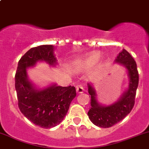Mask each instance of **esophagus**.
I'll return each mask as SVG.
<instances>
[{"mask_svg":"<svg viewBox=\"0 0 149 149\" xmlns=\"http://www.w3.org/2000/svg\"><path fill=\"white\" fill-rule=\"evenodd\" d=\"M76 91H77L79 94H81V93H83L84 91V87L82 86H78L76 87Z\"/></svg>","mask_w":149,"mask_h":149,"instance_id":"obj_1","label":"esophagus"}]
</instances>
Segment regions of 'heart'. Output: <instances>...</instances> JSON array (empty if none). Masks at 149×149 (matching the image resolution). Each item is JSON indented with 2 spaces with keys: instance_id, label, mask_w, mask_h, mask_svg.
I'll return each instance as SVG.
<instances>
[{
  "instance_id": "obj_1",
  "label": "heart",
  "mask_w": 149,
  "mask_h": 149,
  "mask_svg": "<svg viewBox=\"0 0 149 149\" xmlns=\"http://www.w3.org/2000/svg\"><path fill=\"white\" fill-rule=\"evenodd\" d=\"M99 56L97 53H93L84 57L82 59L79 60L76 63L75 66L77 69L88 68L91 66L94 65L98 61Z\"/></svg>"
}]
</instances>
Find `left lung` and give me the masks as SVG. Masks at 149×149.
Segmentation results:
<instances>
[{
	"label": "left lung",
	"mask_w": 149,
	"mask_h": 149,
	"mask_svg": "<svg viewBox=\"0 0 149 149\" xmlns=\"http://www.w3.org/2000/svg\"><path fill=\"white\" fill-rule=\"evenodd\" d=\"M115 62L125 66L130 78L128 89L123 94L119 101L109 106L100 104L96 99L95 90L88 84L91 106L88 112V116L95 125L104 128L112 127L130 113L135 104L136 90L139 86V76L137 65L130 54L123 49L115 59Z\"/></svg>",
	"instance_id": "8db88e82"
}]
</instances>
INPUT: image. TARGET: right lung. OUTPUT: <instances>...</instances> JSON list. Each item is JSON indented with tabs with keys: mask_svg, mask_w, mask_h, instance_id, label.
<instances>
[{
	"mask_svg": "<svg viewBox=\"0 0 149 149\" xmlns=\"http://www.w3.org/2000/svg\"><path fill=\"white\" fill-rule=\"evenodd\" d=\"M52 45H40L28 50L19 60L15 74L18 106L22 113L34 125L51 128L59 124L67 114L70 102L76 96L74 86H50L42 90L33 87L27 79L26 68L43 61L57 64Z\"/></svg>",
	"mask_w": 149,
	"mask_h": 149,
	"instance_id": "obj_1",
	"label": "right lung"
}]
</instances>
